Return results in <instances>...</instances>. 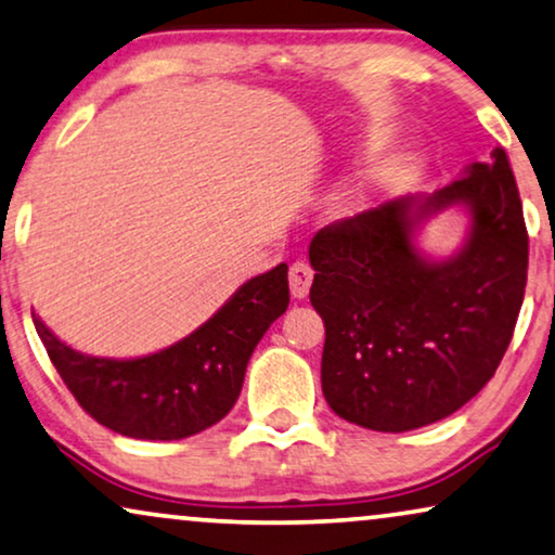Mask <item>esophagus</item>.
<instances>
[{"label":"esophagus","instance_id":"34e87169","mask_svg":"<svg viewBox=\"0 0 555 555\" xmlns=\"http://www.w3.org/2000/svg\"><path fill=\"white\" fill-rule=\"evenodd\" d=\"M291 293L293 298H306L308 291H310V283H313V268H310L308 262H293L291 264Z\"/></svg>","mask_w":555,"mask_h":555}]
</instances>
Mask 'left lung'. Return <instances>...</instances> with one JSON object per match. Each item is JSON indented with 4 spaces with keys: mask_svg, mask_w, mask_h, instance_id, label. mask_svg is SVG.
I'll list each match as a JSON object with an SVG mask.
<instances>
[{
    "mask_svg": "<svg viewBox=\"0 0 555 555\" xmlns=\"http://www.w3.org/2000/svg\"><path fill=\"white\" fill-rule=\"evenodd\" d=\"M429 196H401L323 227L310 242V302L323 318V397L346 422L409 431L465 406L511 346L528 280V230L505 149ZM467 206L468 242L427 261L413 232Z\"/></svg>",
    "mask_w": 555,
    "mask_h": 555,
    "instance_id": "8db88e82",
    "label": "left lung"
}]
</instances>
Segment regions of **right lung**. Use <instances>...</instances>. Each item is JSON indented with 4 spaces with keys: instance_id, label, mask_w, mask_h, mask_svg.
Wrapping results in <instances>:
<instances>
[{
    "instance_id": "obj_1",
    "label": "right lung",
    "mask_w": 555,
    "mask_h": 555,
    "mask_svg": "<svg viewBox=\"0 0 555 555\" xmlns=\"http://www.w3.org/2000/svg\"><path fill=\"white\" fill-rule=\"evenodd\" d=\"M287 264L247 280L207 323L143 359H95L65 346L35 318L52 366L98 424L133 439H184L237 401L247 361L287 310Z\"/></svg>"
}]
</instances>
